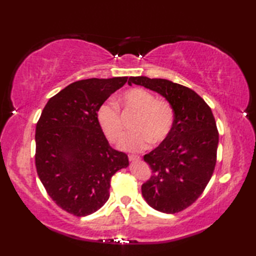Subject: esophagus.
Instances as JSON below:
<instances>
[{"instance_id": "esophagus-1", "label": "esophagus", "mask_w": 256, "mask_h": 256, "mask_svg": "<svg viewBox=\"0 0 256 256\" xmlns=\"http://www.w3.org/2000/svg\"><path fill=\"white\" fill-rule=\"evenodd\" d=\"M128 160H130V162L140 160V156H136V155H128Z\"/></svg>"}]
</instances>
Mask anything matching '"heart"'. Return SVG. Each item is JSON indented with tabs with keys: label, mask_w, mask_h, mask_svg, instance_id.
<instances>
[{
	"label": "heart",
	"mask_w": 256,
	"mask_h": 256,
	"mask_svg": "<svg viewBox=\"0 0 256 256\" xmlns=\"http://www.w3.org/2000/svg\"><path fill=\"white\" fill-rule=\"evenodd\" d=\"M124 111L136 112L132 122L133 131L125 135L120 148L128 152H140L148 145L160 144L170 136L174 125V110L167 101L156 100L152 92L135 88L120 99ZM98 122L111 142H118L123 135L120 108L114 102H104L96 112Z\"/></svg>",
	"instance_id": "obj_1"
}]
</instances>
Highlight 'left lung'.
<instances>
[{"mask_svg":"<svg viewBox=\"0 0 256 256\" xmlns=\"http://www.w3.org/2000/svg\"><path fill=\"white\" fill-rule=\"evenodd\" d=\"M162 96L174 110L172 132L164 142L144 155L152 176L142 184V194L152 208L176 214L192 206L214 174L219 133L210 106L187 86L166 79L130 77Z\"/></svg>","mask_w":256,"mask_h":256,"instance_id":"left-lung-1","label":"left lung"}]
</instances>
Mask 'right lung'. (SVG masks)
<instances>
[{
  "label": "right lung",
  "instance_id": "1",
  "mask_svg": "<svg viewBox=\"0 0 256 256\" xmlns=\"http://www.w3.org/2000/svg\"><path fill=\"white\" fill-rule=\"evenodd\" d=\"M128 77L86 79L48 100L36 125L35 164L47 194L77 216L94 214L110 197V182L128 166V155L113 150L98 122V108Z\"/></svg>",
  "mask_w": 256,
  "mask_h": 256
}]
</instances>
